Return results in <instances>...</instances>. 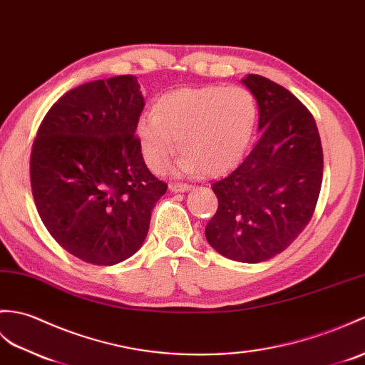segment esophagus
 I'll return each instance as SVG.
<instances>
[{
    "mask_svg": "<svg viewBox=\"0 0 365 365\" xmlns=\"http://www.w3.org/2000/svg\"><path fill=\"white\" fill-rule=\"evenodd\" d=\"M192 190L191 185H185V183H171L169 185V191L171 192H186Z\"/></svg>",
    "mask_w": 365,
    "mask_h": 365,
    "instance_id": "1",
    "label": "esophagus"
}]
</instances>
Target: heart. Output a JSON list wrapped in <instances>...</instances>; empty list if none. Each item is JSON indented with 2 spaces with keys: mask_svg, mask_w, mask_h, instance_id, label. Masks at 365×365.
<instances>
[{
  "mask_svg": "<svg viewBox=\"0 0 365 365\" xmlns=\"http://www.w3.org/2000/svg\"><path fill=\"white\" fill-rule=\"evenodd\" d=\"M255 123V98L244 87L179 88L160 96L152 115L140 118L137 138L152 171H160L177 148V173L221 177L240 165Z\"/></svg>",
  "mask_w": 365,
  "mask_h": 365,
  "instance_id": "heart-1",
  "label": "heart"
}]
</instances>
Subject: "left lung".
<instances>
[{
    "label": "left lung",
    "mask_w": 365,
    "mask_h": 365,
    "mask_svg": "<svg viewBox=\"0 0 365 365\" xmlns=\"http://www.w3.org/2000/svg\"><path fill=\"white\" fill-rule=\"evenodd\" d=\"M241 82L257 99L261 137L233 173L213 183L219 207L205 236L225 258L261 262L289 247L311 221L324 154L314 118L291 91L258 74Z\"/></svg>",
    "instance_id": "obj_1"
}]
</instances>
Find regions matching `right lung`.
Returning <instances> with one entry per match:
<instances>
[{
    "instance_id": "add662e5",
    "label": "right lung",
    "mask_w": 365,
    "mask_h": 365,
    "mask_svg": "<svg viewBox=\"0 0 365 365\" xmlns=\"http://www.w3.org/2000/svg\"><path fill=\"white\" fill-rule=\"evenodd\" d=\"M137 78L73 88L51 107L31 152V186L49 235L79 259L118 264L137 252L168 185L150 174L135 137Z\"/></svg>"
}]
</instances>
